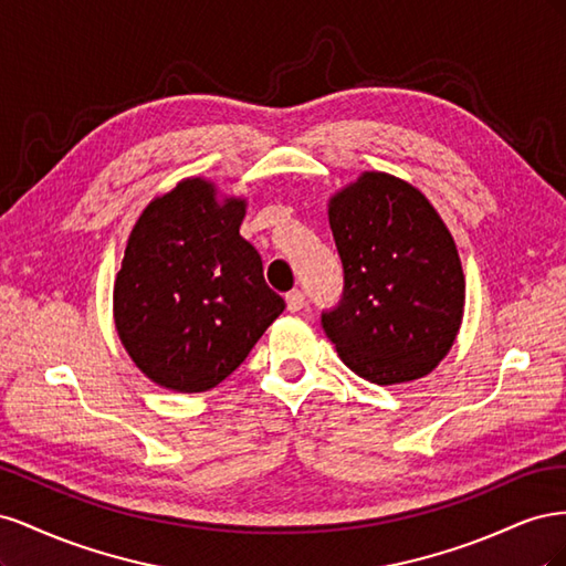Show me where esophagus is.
<instances>
[{"label":"esophagus","instance_id":"1","mask_svg":"<svg viewBox=\"0 0 566 566\" xmlns=\"http://www.w3.org/2000/svg\"><path fill=\"white\" fill-rule=\"evenodd\" d=\"M304 293L302 290H290V293L285 295V304H287V312H300L304 306Z\"/></svg>","mask_w":566,"mask_h":566}]
</instances>
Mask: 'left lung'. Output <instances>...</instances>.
<instances>
[{
	"instance_id": "1",
	"label": "left lung",
	"mask_w": 566,
	"mask_h": 566,
	"mask_svg": "<svg viewBox=\"0 0 566 566\" xmlns=\"http://www.w3.org/2000/svg\"><path fill=\"white\" fill-rule=\"evenodd\" d=\"M345 287L321 323L358 378L399 385L453 347L465 276L451 231L416 186L364 172L328 202Z\"/></svg>"
}]
</instances>
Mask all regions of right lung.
Wrapping results in <instances>:
<instances>
[{"label":"right lung","instance_id":"obj_1","mask_svg":"<svg viewBox=\"0 0 566 566\" xmlns=\"http://www.w3.org/2000/svg\"><path fill=\"white\" fill-rule=\"evenodd\" d=\"M245 208L193 177L150 200L129 233L113 287L115 328L136 368L165 389L217 387L285 310L241 235Z\"/></svg>","mask_w":566,"mask_h":566}]
</instances>
